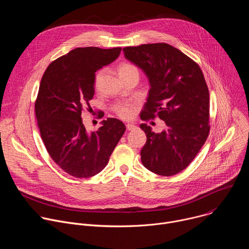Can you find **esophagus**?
<instances>
[{"label":"esophagus","instance_id":"obj_1","mask_svg":"<svg viewBox=\"0 0 249 249\" xmlns=\"http://www.w3.org/2000/svg\"><path fill=\"white\" fill-rule=\"evenodd\" d=\"M126 128H127V130L132 131V130L136 129V126H135V125H133V124H126Z\"/></svg>","mask_w":249,"mask_h":249}]
</instances>
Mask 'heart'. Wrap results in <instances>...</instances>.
Masks as SVG:
<instances>
[{
	"instance_id": "b5f03b06",
	"label": "heart",
	"mask_w": 249,
	"mask_h": 249,
	"mask_svg": "<svg viewBox=\"0 0 249 249\" xmlns=\"http://www.w3.org/2000/svg\"><path fill=\"white\" fill-rule=\"evenodd\" d=\"M118 72H119V75L120 77L125 80L126 78L130 77V76H133V75H138L139 76V70L136 66L132 65V64H129V63H123L119 66L118 68ZM102 73L103 71H98V72L96 73L95 75V85L97 86L99 81H100V78L102 76ZM114 111L115 113L122 119L124 120H129L131 119L134 114H135V108L134 106L130 103H120L118 105H116L114 107Z\"/></svg>"
}]
</instances>
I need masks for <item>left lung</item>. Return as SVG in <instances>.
Wrapping results in <instances>:
<instances>
[{"instance_id": "left-lung-1", "label": "left lung", "mask_w": 249, "mask_h": 249, "mask_svg": "<svg viewBox=\"0 0 249 249\" xmlns=\"http://www.w3.org/2000/svg\"><path fill=\"white\" fill-rule=\"evenodd\" d=\"M124 56L147 76L150 90L141 119L165 123L160 133L140 125L147 142L141 151L143 165L154 173L171 176L194 160L210 132L209 89L198 64L166 43L125 47Z\"/></svg>"}]
</instances>
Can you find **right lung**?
<instances>
[{"label": "right lung", "instance_id": "obj_1", "mask_svg": "<svg viewBox=\"0 0 249 249\" xmlns=\"http://www.w3.org/2000/svg\"><path fill=\"white\" fill-rule=\"evenodd\" d=\"M121 48H76L53 61L41 79L35 114L51 159L68 174L88 178L100 172L126 127L116 118L89 132L82 119L94 94L95 72L115 61Z\"/></svg>", "mask_w": 249, "mask_h": 249}]
</instances>
